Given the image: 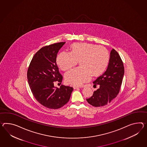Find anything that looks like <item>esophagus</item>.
Wrapping results in <instances>:
<instances>
[{"mask_svg": "<svg viewBox=\"0 0 147 147\" xmlns=\"http://www.w3.org/2000/svg\"><path fill=\"white\" fill-rule=\"evenodd\" d=\"M73 88H74V89H79V88H80V86H74Z\"/></svg>", "mask_w": 147, "mask_h": 147, "instance_id": "esophagus-1", "label": "esophagus"}]
</instances>
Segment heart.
Here are the masks:
<instances>
[{
    "label": "heart",
    "instance_id": "b5f03b06",
    "mask_svg": "<svg viewBox=\"0 0 147 147\" xmlns=\"http://www.w3.org/2000/svg\"><path fill=\"white\" fill-rule=\"evenodd\" d=\"M109 55L106 48L88 43H76L72 46V51H63L58 54L57 63L63 71L72 68L80 61L81 67L67 72V83L80 86L89 81L92 75L98 76L107 66Z\"/></svg>",
    "mask_w": 147,
    "mask_h": 147
}]
</instances>
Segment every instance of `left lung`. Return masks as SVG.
<instances>
[{
  "instance_id": "8db88e82",
  "label": "left lung",
  "mask_w": 147,
  "mask_h": 147,
  "mask_svg": "<svg viewBox=\"0 0 147 147\" xmlns=\"http://www.w3.org/2000/svg\"><path fill=\"white\" fill-rule=\"evenodd\" d=\"M124 74L122 59L118 53L113 49L106 71L93 82L94 85H99V88L93 92L92 96L86 99L88 102L94 107L110 103L119 93Z\"/></svg>"
}]
</instances>
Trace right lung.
Segmentation results:
<instances>
[{"label": "right lung", "mask_w": 147, "mask_h": 147, "mask_svg": "<svg viewBox=\"0 0 147 147\" xmlns=\"http://www.w3.org/2000/svg\"><path fill=\"white\" fill-rule=\"evenodd\" d=\"M65 43H54L41 48L34 55L28 70V83L34 97L40 104L50 109H58L67 104L73 90L71 86H54L56 81L62 82L56 57Z\"/></svg>", "instance_id": "1"}]
</instances>
